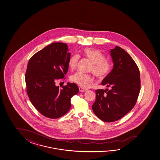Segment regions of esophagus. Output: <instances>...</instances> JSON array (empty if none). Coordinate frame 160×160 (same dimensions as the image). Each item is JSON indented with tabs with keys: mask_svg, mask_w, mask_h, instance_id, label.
<instances>
[{
	"mask_svg": "<svg viewBox=\"0 0 160 160\" xmlns=\"http://www.w3.org/2000/svg\"><path fill=\"white\" fill-rule=\"evenodd\" d=\"M79 91L81 92H85V91H87V89H85L84 88L82 87H79Z\"/></svg>",
	"mask_w": 160,
	"mask_h": 160,
	"instance_id": "esophagus-1",
	"label": "esophagus"
}]
</instances>
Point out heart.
<instances>
[{"label": "heart", "mask_w": 160, "mask_h": 160, "mask_svg": "<svg viewBox=\"0 0 160 160\" xmlns=\"http://www.w3.org/2000/svg\"><path fill=\"white\" fill-rule=\"evenodd\" d=\"M83 57L92 62L89 72L93 73L98 78H104L109 74L112 69L111 62L105 59V56L100 50L93 48H85L82 51ZM79 61L78 55H71L68 60V66L71 71L75 69ZM71 82L82 88L89 87L93 82L91 75L81 72L76 73L70 78Z\"/></svg>", "instance_id": "obj_1"}]
</instances>
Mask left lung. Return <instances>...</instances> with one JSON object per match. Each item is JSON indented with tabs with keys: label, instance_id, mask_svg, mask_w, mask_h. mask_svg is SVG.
Instances as JSON below:
<instances>
[{
	"label": "left lung",
	"instance_id": "left-lung-1",
	"mask_svg": "<svg viewBox=\"0 0 160 160\" xmlns=\"http://www.w3.org/2000/svg\"><path fill=\"white\" fill-rule=\"evenodd\" d=\"M113 68L101 84L110 87L96 91L92 106L98 118L105 122L119 120L135 105L140 89L139 68L126 51L119 46L110 50Z\"/></svg>",
	"mask_w": 160,
	"mask_h": 160
}]
</instances>
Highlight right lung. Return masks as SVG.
I'll list each match as a JSON object with an SVG mask.
<instances>
[{"instance_id": "add662e5", "label": "right lung", "mask_w": 160, "mask_h": 160, "mask_svg": "<svg viewBox=\"0 0 160 160\" xmlns=\"http://www.w3.org/2000/svg\"><path fill=\"white\" fill-rule=\"evenodd\" d=\"M71 56L68 46L54 42L30 58L25 73L28 96L34 108L46 117L56 119L66 114L71 108V98L78 93V85L68 82L60 89L55 85L68 70Z\"/></svg>"}]
</instances>
